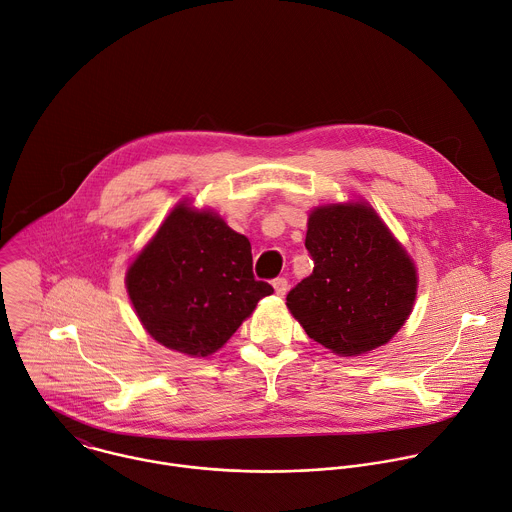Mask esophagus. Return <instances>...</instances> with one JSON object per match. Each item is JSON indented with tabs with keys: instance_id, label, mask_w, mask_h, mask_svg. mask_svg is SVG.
I'll return each mask as SVG.
<instances>
[{
	"instance_id": "1",
	"label": "esophagus",
	"mask_w": 512,
	"mask_h": 512,
	"mask_svg": "<svg viewBox=\"0 0 512 512\" xmlns=\"http://www.w3.org/2000/svg\"><path fill=\"white\" fill-rule=\"evenodd\" d=\"M287 287H289V283H287V279H285V277H277V279H273V289H275V293H277V295H285V293H287Z\"/></svg>"
}]
</instances>
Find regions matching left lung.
Wrapping results in <instances>:
<instances>
[{"instance_id": "8db88e82", "label": "left lung", "mask_w": 512, "mask_h": 512, "mask_svg": "<svg viewBox=\"0 0 512 512\" xmlns=\"http://www.w3.org/2000/svg\"><path fill=\"white\" fill-rule=\"evenodd\" d=\"M305 249L313 273L287 293V307L317 344L358 356L388 344L416 299V269L376 211L364 203L319 207Z\"/></svg>"}]
</instances>
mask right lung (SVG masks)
<instances>
[{
    "label": "right lung",
    "instance_id": "obj_1",
    "mask_svg": "<svg viewBox=\"0 0 512 512\" xmlns=\"http://www.w3.org/2000/svg\"><path fill=\"white\" fill-rule=\"evenodd\" d=\"M130 301L158 344L187 356L217 352L273 293L253 275L247 237L215 213L179 205L126 273Z\"/></svg>",
    "mask_w": 512,
    "mask_h": 512
}]
</instances>
